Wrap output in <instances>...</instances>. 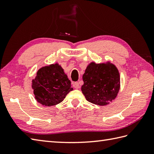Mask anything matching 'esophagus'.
<instances>
[{"instance_id":"esophagus-1","label":"esophagus","mask_w":154,"mask_h":154,"mask_svg":"<svg viewBox=\"0 0 154 154\" xmlns=\"http://www.w3.org/2000/svg\"><path fill=\"white\" fill-rule=\"evenodd\" d=\"M73 87L75 88V89H79V84L78 82H75L73 83Z\"/></svg>"}]
</instances>
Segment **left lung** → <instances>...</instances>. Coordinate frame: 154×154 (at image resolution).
<instances>
[{"label": "left lung", "mask_w": 154, "mask_h": 154, "mask_svg": "<svg viewBox=\"0 0 154 154\" xmlns=\"http://www.w3.org/2000/svg\"><path fill=\"white\" fill-rule=\"evenodd\" d=\"M81 91L89 102L105 106L116 97L120 88V77L115 65L106 61L91 62L83 75Z\"/></svg>", "instance_id": "obj_1"}]
</instances>
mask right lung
Wrapping results in <instances>:
<instances>
[{
    "mask_svg": "<svg viewBox=\"0 0 154 154\" xmlns=\"http://www.w3.org/2000/svg\"><path fill=\"white\" fill-rule=\"evenodd\" d=\"M71 87L70 80L57 63L41 67L32 81L35 99L45 106H54L62 102L73 90Z\"/></svg>",
    "mask_w": 154,
    "mask_h": 154,
    "instance_id": "add662e5",
    "label": "right lung"
}]
</instances>
